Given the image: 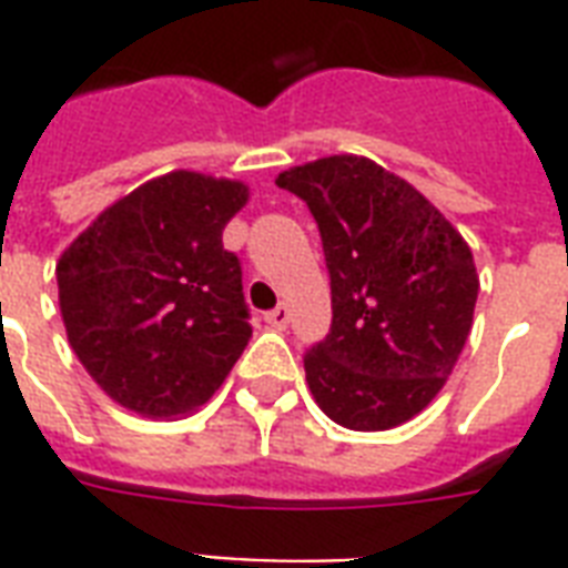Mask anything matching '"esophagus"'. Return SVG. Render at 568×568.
I'll return each mask as SVG.
<instances>
[{
  "instance_id": "esophagus-1",
  "label": "esophagus",
  "mask_w": 568,
  "mask_h": 568,
  "mask_svg": "<svg viewBox=\"0 0 568 568\" xmlns=\"http://www.w3.org/2000/svg\"><path fill=\"white\" fill-rule=\"evenodd\" d=\"M288 318H292V312H288V306H285V303H280V306H274L271 312H265V321L274 329H285Z\"/></svg>"
}]
</instances>
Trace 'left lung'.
I'll list each match as a JSON object with an SVG mask.
<instances>
[{"label":"left lung","instance_id":"8db88e82","mask_svg":"<svg viewBox=\"0 0 568 568\" xmlns=\"http://www.w3.org/2000/svg\"><path fill=\"white\" fill-rule=\"evenodd\" d=\"M276 185L310 205L329 274L333 324L303 356L315 404L351 430L409 422L471 333V250L430 200L363 155L301 164Z\"/></svg>","mask_w":568,"mask_h":568}]
</instances>
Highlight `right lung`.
Instances as JSON below:
<instances>
[{
	"instance_id": "1",
	"label": "right lung",
	"mask_w": 568,
	"mask_h": 568,
	"mask_svg": "<svg viewBox=\"0 0 568 568\" xmlns=\"http://www.w3.org/2000/svg\"><path fill=\"white\" fill-rule=\"evenodd\" d=\"M247 185L164 173L109 205L55 267L70 347L111 400L146 418L205 404L253 327L223 226Z\"/></svg>"
}]
</instances>
